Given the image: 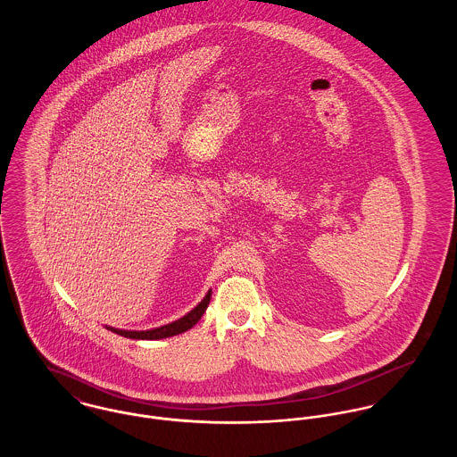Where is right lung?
I'll return each instance as SVG.
<instances>
[{
	"label": "right lung",
	"mask_w": 457,
	"mask_h": 457,
	"mask_svg": "<svg viewBox=\"0 0 457 457\" xmlns=\"http://www.w3.org/2000/svg\"><path fill=\"white\" fill-rule=\"evenodd\" d=\"M209 301H211V292H207L204 301L196 308H194L188 315H185L183 319H179L172 324H167V326L153 328V330H120V328H112V327H111V330L120 334V336L130 337V339H162V337L176 336V334H181V332L195 326L196 322L200 320V317L205 313V310L209 306Z\"/></svg>",
	"instance_id": "obj_1"
}]
</instances>
